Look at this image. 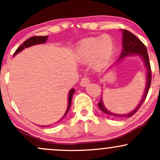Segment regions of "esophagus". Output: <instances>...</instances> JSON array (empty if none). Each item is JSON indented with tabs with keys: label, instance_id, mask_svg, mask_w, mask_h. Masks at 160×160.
I'll list each match as a JSON object with an SVG mask.
<instances>
[{
	"label": "esophagus",
	"instance_id": "34e87169",
	"mask_svg": "<svg viewBox=\"0 0 160 160\" xmlns=\"http://www.w3.org/2000/svg\"><path fill=\"white\" fill-rule=\"evenodd\" d=\"M89 82H90L89 79L87 77H84L81 80V81H80V85H81V86H86L89 83Z\"/></svg>",
	"mask_w": 160,
	"mask_h": 160
}]
</instances>
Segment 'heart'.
Segmentation results:
<instances>
[{"mask_svg": "<svg viewBox=\"0 0 160 160\" xmlns=\"http://www.w3.org/2000/svg\"><path fill=\"white\" fill-rule=\"evenodd\" d=\"M114 50V42L110 36L103 35L83 40L76 49V58L80 62L92 60L95 68L103 67L111 59Z\"/></svg>", "mask_w": 160, "mask_h": 160, "instance_id": "b5f03b06", "label": "heart"}]
</instances>
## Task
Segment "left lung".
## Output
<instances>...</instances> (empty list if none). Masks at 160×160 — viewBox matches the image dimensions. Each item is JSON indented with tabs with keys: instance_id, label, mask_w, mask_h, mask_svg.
<instances>
[{
	"instance_id": "obj_1",
	"label": "left lung",
	"mask_w": 160,
	"mask_h": 160,
	"mask_svg": "<svg viewBox=\"0 0 160 160\" xmlns=\"http://www.w3.org/2000/svg\"><path fill=\"white\" fill-rule=\"evenodd\" d=\"M122 53L120 54V58L117 60V62L121 61L124 58H126L128 56H138L141 57L142 58L143 62H144L145 68L147 69V78H146V86H145V89L143 94L141 100L140 101V103L138 104V106L134 109L132 111L126 114H118V113H113V112L109 111L108 110L104 107V104L103 103L102 98H101L100 102H98V107L106 114L111 116V117H130L133 114H135L136 112L138 111L141 104L144 102L145 98H146L147 95H148V91H149L150 83H151V68H150V61H149V56H148V50H147L146 47H145L144 43L141 41L138 38H137L135 34L132 33L128 32L127 30H124L122 29ZM115 62V63H116Z\"/></svg>"
}]
</instances>
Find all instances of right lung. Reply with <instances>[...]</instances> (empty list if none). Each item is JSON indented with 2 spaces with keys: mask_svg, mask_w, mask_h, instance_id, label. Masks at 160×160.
<instances>
[{
  "mask_svg": "<svg viewBox=\"0 0 160 160\" xmlns=\"http://www.w3.org/2000/svg\"><path fill=\"white\" fill-rule=\"evenodd\" d=\"M47 39H48V36H34V37H32V38H30L29 39H28L25 40V42L22 44L20 47L18 48L16 50L15 53H14V56H16L17 53H19L21 52V51H22L25 48H28V47H32V46H34V45H38V44H42V43H45L46 42H47ZM75 92V89H71V90L69 91V93H68V108H67V110H66L65 114H64L63 117H62L61 119H60L57 122H58L59 121H61L62 119L64 118V117H65L66 115H67L68 112L70 108H71V101H72V96L73 95H74V93ZM50 126V125H49V126H44V127H48V126Z\"/></svg>",
  "mask_w": 160,
  "mask_h": 160,
  "instance_id": "obj_1",
  "label": "right lung"
}]
</instances>
